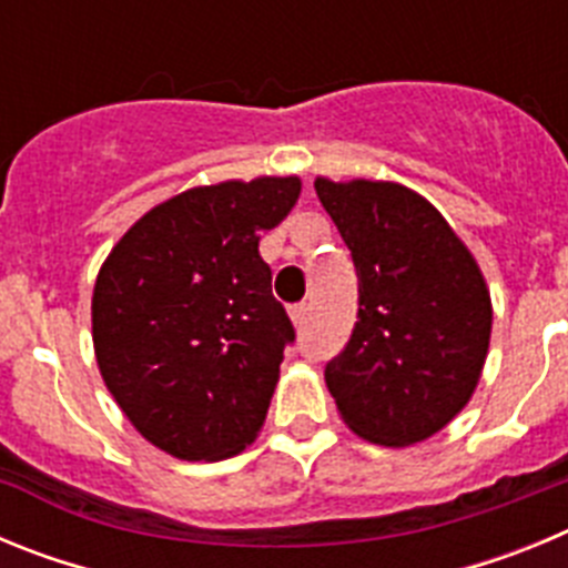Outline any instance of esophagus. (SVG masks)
<instances>
[{
  "label": "esophagus",
  "instance_id": "esophagus-1",
  "mask_svg": "<svg viewBox=\"0 0 568 568\" xmlns=\"http://www.w3.org/2000/svg\"><path fill=\"white\" fill-rule=\"evenodd\" d=\"M307 313H310V307L307 304H295L293 310H290V318H293V324L295 327H304V324H307Z\"/></svg>",
  "mask_w": 568,
  "mask_h": 568
}]
</instances>
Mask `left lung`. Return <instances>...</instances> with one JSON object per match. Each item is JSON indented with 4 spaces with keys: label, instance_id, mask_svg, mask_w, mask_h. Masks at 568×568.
<instances>
[{
    "label": "left lung",
    "instance_id": "1",
    "mask_svg": "<svg viewBox=\"0 0 568 568\" xmlns=\"http://www.w3.org/2000/svg\"><path fill=\"white\" fill-rule=\"evenodd\" d=\"M315 193L358 273V321L324 369L341 418L378 446L433 438L469 404L489 353L478 261L404 184L318 175Z\"/></svg>",
    "mask_w": 568,
    "mask_h": 568
}]
</instances>
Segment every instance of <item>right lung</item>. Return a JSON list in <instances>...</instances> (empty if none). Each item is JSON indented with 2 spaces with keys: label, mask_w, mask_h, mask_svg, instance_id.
<instances>
[{
  "label": "right lung",
  "mask_w": 568,
  "mask_h": 568,
  "mask_svg": "<svg viewBox=\"0 0 568 568\" xmlns=\"http://www.w3.org/2000/svg\"><path fill=\"white\" fill-rule=\"evenodd\" d=\"M298 195V175L190 187L104 258L90 304L99 373L162 453L224 460L258 438L295 338L258 241Z\"/></svg>",
  "instance_id": "1"
}]
</instances>
